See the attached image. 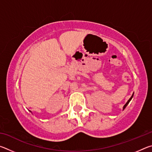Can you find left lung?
Returning a JSON list of instances; mask_svg holds the SVG:
<instances>
[{
	"instance_id": "left-lung-1",
	"label": "left lung",
	"mask_w": 152,
	"mask_h": 152,
	"mask_svg": "<svg viewBox=\"0 0 152 152\" xmlns=\"http://www.w3.org/2000/svg\"><path fill=\"white\" fill-rule=\"evenodd\" d=\"M133 94H134V92H133ZM133 94H132V96H131V98H130V99L128 100V101H127V102H126V104H125L124 105V107H123V110H124V109H125V107L127 106V104H128L129 103V102H130V101H131V100H132V98H133Z\"/></svg>"
}]
</instances>
